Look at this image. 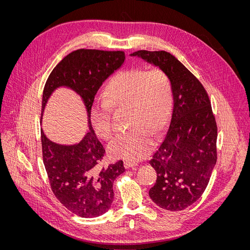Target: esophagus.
Instances as JSON below:
<instances>
[{
    "instance_id": "1",
    "label": "esophagus",
    "mask_w": 250,
    "mask_h": 250,
    "mask_svg": "<svg viewBox=\"0 0 250 250\" xmlns=\"http://www.w3.org/2000/svg\"><path fill=\"white\" fill-rule=\"evenodd\" d=\"M137 167V164H134V163L129 162V161L125 162V168H130V167Z\"/></svg>"
}]
</instances>
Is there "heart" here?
Segmentation results:
<instances>
[{
  "label": "heart",
  "instance_id": "obj_1",
  "mask_svg": "<svg viewBox=\"0 0 250 250\" xmlns=\"http://www.w3.org/2000/svg\"><path fill=\"white\" fill-rule=\"evenodd\" d=\"M109 104L128 107V126L107 145L110 156L135 162L151 150V135L166 125L172 106L169 78L161 70L147 72L130 69L117 74L105 89V101L96 102L90 109V122L103 139L112 133Z\"/></svg>",
  "mask_w": 250,
  "mask_h": 250
}]
</instances>
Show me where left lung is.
Masks as SVG:
<instances>
[{
    "instance_id": "8db88e82",
    "label": "left lung",
    "mask_w": 250,
    "mask_h": 250,
    "mask_svg": "<svg viewBox=\"0 0 250 250\" xmlns=\"http://www.w3.org/2000/svg\"><path fill=\"white\" fill-rule=\"evenodd\" d=\"M157 66L170 80L172 108L167 130L149 165L156 183L149 189L161 208L177 211L194 203L206 190L216 164L217 127L206 89L167 52L130 54Z\"/></svg>"
}]
</instances>
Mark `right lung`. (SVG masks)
Returning <instances> with one entry per match:
<instances>
[{"mask_svg": "<svg viewBox=\"0 0 250 250\" xmlns=\"http://www.w3.org/2000/svg\"><path fill=\"white\" fill-rule=\"evenodd\" d=\"M125 61V55L121 51L78 50L56 65L44 84L42 116L51 96L61 87L79 96L86 111L88 130L76 144H57L41 128L42 161L52 190L65 208L81 217H97L110 208L115 195L113 180L125 170L123 161L99 168L104 148L90 123L97 92Z\"/></svg>", "mask_w": 250, "mask_h": 250, "instance_id": "right-lung-1", "label": "right lung"}]
</instances>
